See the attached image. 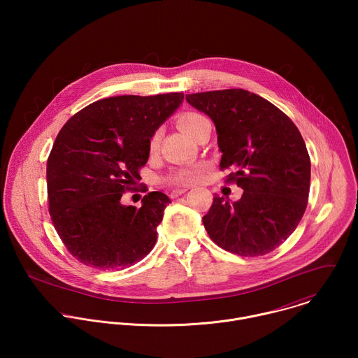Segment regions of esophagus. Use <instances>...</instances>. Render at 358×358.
Returning a JSON list of instances; mask_svg holds the SVG:
<instances>
[{
  "label": "esophagus",
  "instance_id": "obj_1",
  "mask_svg": "<svg viewBox=\"0 0 358 358\" xmlns=\"http://www.w3.org/2000/svg\"><path fill=\"white\" fill-rule=\"evenodd\" d=\"M187 191H188V188H187V187H182V188H176V189H173V191H171L170 196H171V198H177V196L182 195V194H184V192H187Z\"/></svg>",
  "mask_w": 358,
  "mask_h": 358
}]
</instances>
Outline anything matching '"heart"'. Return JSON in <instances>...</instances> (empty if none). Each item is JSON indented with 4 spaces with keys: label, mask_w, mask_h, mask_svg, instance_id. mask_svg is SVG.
Wrapping results in <instances>:
<instances>
[{
    "label": "heart",
    "mask_w": 358,
    "mask_h": 358,
    "mask_svg": "<svg viewBox=\"0 0 358 358\" xmlns=\"http://www.w3.org/2000/svg\"><path fill=\"white\" fill-rule=\"evenodd\" d=\"M202 120H206V117L198 115V113H194V112H188V113H184L178 117V127L192 138L195 130L198 129V126L201 124ZM160 131H156L155 134H152L151 140H150V148L155 150L157 145H159V141H160ZM202 173H203V167L202 166H196V167H191V169H181V170H177L174 171L170 177H169V181L171 184H177V185H184V184H194V182H198L202 177Z\"/></svg>",
    "instance_id": "1"
}]
</instances>
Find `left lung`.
Instances as JSON below:
<instances>
[{"label":"left lung","instance_id":"1","mask_svg":"<svg viewBox=\"0 0 358 358\" xmlns=\"http://www.w3.org/2000/svg\"><path fill=\"white\" fill-rule=\"evenodd\" d=\"M215 124L221 169L243 189L214 196L202 222L210 238L241 257L272 252L296 229L309 199L310 157L294 123L266 99L243 89L185 94Z\"/></svg>","mask_w":358,"mask_h":358}]
</instances>
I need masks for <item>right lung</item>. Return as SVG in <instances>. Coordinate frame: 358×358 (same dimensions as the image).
<instances>
[{
    "label": "right lung",
    "instance_id": "1",
    "mask_svg": "<svg viewBox=\"0 0 358 358\" xmlns=\"http://www.w3.org/2000/svg\"><path fill=\"white\" fill-rule=\"evenodd\" d=\"M182 93L115 96L93 101L61 129L46 164L49 214L73 257L97 269H123L155 248L170 198L152 191L141 207L123 206L134 189L150 140L180 108Z\"/></svg>",
    "mask_w": 358,
    "mask_h": 358
}]
</instances>
